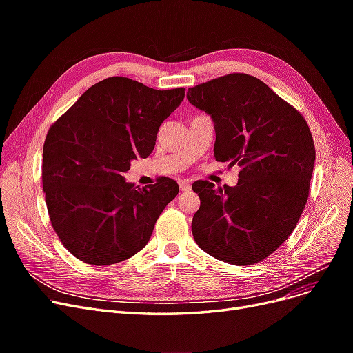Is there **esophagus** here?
I'll list each match as a JSON object with an SVG mask.
<instances>
[{
	"label": "esophagus",
	"mask_w": 353,
	"mask_h": 353,
	"mask_svg": "<svg viewBox=\"0 0 353 353\" xmlns=\"http://www.w3.org/2000/svg\"><path fill=\"white\" fill-rule=\"evenodd\" d=\"M179 188H181V191H188V190H191L190 179L181 178V179H179Z\"/></svg>",
	"instance_id": "1"
}]
</instances>
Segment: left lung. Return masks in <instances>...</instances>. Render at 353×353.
I'll return each mask as SVG.
<instances>
[{"instance_id": "1", "label": "left lung", "mask_w": 353, "mask_h": 353, "mask_svg": "<svg viewBox=\"0 0 353 353\" xmlns=\"http://www.w3.org/2000/svg\"><path fill=\"white\" fill-rule=\"evenodd\" d=\"M215 123L213 156L240 166L236 187L196 181L191 222L201 250L232 265L268 258L297 225L309 196L315 145L302 113L261 79L230 73L188 88Z\"/></svg>"}]
</instances>
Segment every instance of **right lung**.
I'll return each instance as SVG.
<instances>
[{
    "label": "right lung",
    "instance_id": "right-lung-1",
    "mask_svg": "<svg viewBox=\"0 0 353 353\" xmlns=\"http://www.w3.org/2000/svg\"><path fill=\"white\" fill-rule=\"evenodd\" d=\"M185 88L159 91L130 78L94 83L50 126L42 152V188L51 225L79 261L112 265L150 240L179 187L162 176L135 187L122 174L153 152L159 126Z\"/></svg>",
    "mask_w": 353,
    "mask_h": 353
}]
</instances>
